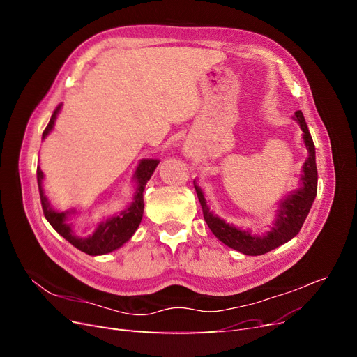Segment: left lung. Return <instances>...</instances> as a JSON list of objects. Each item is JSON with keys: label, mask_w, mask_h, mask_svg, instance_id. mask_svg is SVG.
<instances>
[{"label": "left lung", "mask_w": 357, "mask_h": 357, "mask_svg": "<svg viewBox=\"0 0 357 357\" xmlns=\"http://www.w3.org/2000/svg\"><path fill=\"white\" fill-rule=\"evenodd\" d=\"M295 121L299 123L302 132H304V142L308 150V159L304 165V176H302V188L289 195L282 204L277 214V220L274 228L265 236H256L250 232L241 231L229 223H225L218 215H214L208 207L202 190L195 185L198 199L201 202L204 220L207 222L211 232L228 247L236 252H241L248 256H259L274 250L278 245L287 243L289 240L301 231L314 198L317 195V165H316V149L312 143L311 134L305 123L304 114L301 110L295 113Z\"/></svg>", "instance_id": "1"}]
</instances>
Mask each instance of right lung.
<instances>
[{"mask_svg":"<svg viewBox=\"0 0 357 357\" xmlns=\"http://www.w3.org/2000/svg\"><path fill=\"white\" fill-rule=\"evenodd\" d=\"M61 109L58 105L55 112H53L50 121L46 126L45 131H43V138H46L47 134L52 131L53 125H55L56 114ZM159 160L156 159H143L139 162V165L135 171V178H137V189H135V197L131 207L128 210L122 211L119 215H114L112 219H107L102 222L93 235L88 236V238H79L75 236L70 228V225L66 222L68 213H58L50 207L47 198L45 197V192L41 188V180H43V171L40 167L37 168V181H38V190H40V199H41V207L43 213H45V218L47 222L53 226L59 235H62L68 243H71L74 247H77L86 255L96 256V255H105L110 253L116 248L123 245L134 232L137 231L139 222L143 219V211H144V199H143V192L146 188L147 180L152 177L155 168L158 167Z\"/></svg>","mask_w":357,"mask_h":357,"instance_id":"add662e5","label":"right lung"}]
</instances>
